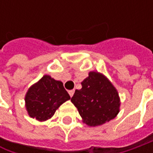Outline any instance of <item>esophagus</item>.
I'll use <instances>...</instances> for the list:
<instances>
[{"instance_id": "obj_1", "label": "esophagus", "mask_w": 153, "mask_h": 153, "mask_svg": "<svg viewBox=\"0 0 153 153\" xmlns=\"http://www.w3.org/2000/svg\"><path fill=\"white\" fill-rule=\"evenodd\" d=\"M74 92H75V90H74V89H72V90H70V91H69V94H70V96H71V97H72V96H73Z\"/></svg>"}]
</instances>
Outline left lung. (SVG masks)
Instances as JSON below:
<instances>
[{
  "mask_svg": "<svg viewBox=\"0 0 153 153\" xmlns=\"http://www.w3.org/2000/svg\"><path fill=\"white\" fill-rule=\"evenodd\" d=\"M76 90L71 102L88 126L102 125L115 118L120 111V97L111 82L102 73L90 71Z\"/></svg>",
  "mask_w": 153,
  "mask_h": 153,
  "instance_id": "8db88e82",
  "label": "left lung"
}]
</instances>
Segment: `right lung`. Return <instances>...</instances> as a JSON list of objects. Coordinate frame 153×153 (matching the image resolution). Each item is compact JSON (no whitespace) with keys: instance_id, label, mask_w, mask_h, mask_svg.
Listing matches in <instances>:
<instances>
[{"instance_id":"add662e5","label":"right lung","mask_w":153,"mask_h":153,"mask_svg":"<svg viewBox=\"0 0 153 153\" xmlns=\"http://www.w3.org/2000/svg\"><path fill=\"white\" fill-rule=\"evenodd\" d=\"M71 99L63 82L44 75L27 91L25 101L28 115L40 122L50 119L56 110Z\"/></svg>"}]
</instances>
